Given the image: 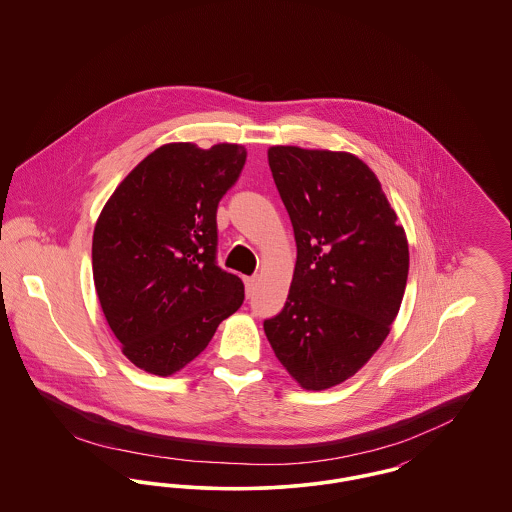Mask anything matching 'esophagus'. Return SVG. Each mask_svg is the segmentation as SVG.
<instances>
[{
	"label": "esophagus",
	"mask_w": 512,
	"mask_h": 512,
	"mask_svg": "<svg viewBox=\"0 0 512 512\" xmlns=\"http://www.w3.org/2000/svg\"><path fill=\"white\" fill-rule=\"evenodd\" d=\"M244 282L245 293H247V295H253V293H255V290H257V278H255V276H247Z\"/></svg>",
	"instance_id": "34e87169"
}]
</instances>
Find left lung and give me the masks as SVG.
Masks as SVG:
<instances>
[{"mask_svg": "<svg viewBox=\"0 0 512 512\" xmlns=\"http://www.w3.org/2000/svg\"><path fill=\"white\" fill-rule=\"evenodd\" d=\"M297 245L280 315L265 320L276 359L309 391L359 372L388 338L409 276L405 228L363 159L268 147Z\"/></svg>", "mask_w": 512, "mask_h": 512, "instance_id": "obj_1", "label": "left lung"}]
</instances>
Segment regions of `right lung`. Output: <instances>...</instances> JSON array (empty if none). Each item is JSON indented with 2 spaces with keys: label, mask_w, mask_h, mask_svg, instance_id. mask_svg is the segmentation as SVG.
<instances>
[{
  "label": "right lung",
  "mask_w": 512,
  "mask_h": 512,
  "mask_svg": "<svg viewBox=\"0 0 512 512\" xmlns=\"http://www.w3.org/2000/svg\"><path fill=\"white\" fill-rule=\"evenodd\" d=\"M240 144L172 142L140 161L99 213L92 270L122 353L172 376L244 303V284L215 263L217 207L244 169Z\"/></svg>",
  "instance_id": "1"
}]
</instances>
